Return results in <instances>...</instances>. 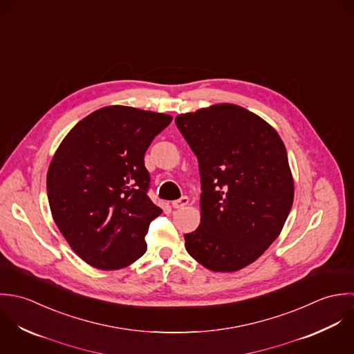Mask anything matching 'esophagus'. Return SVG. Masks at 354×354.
<instances>
[{
    "label": "esophagus",
    "mask_w": 354,
    "mask_h": 354,
    "mask_svg": "<svg viewBox=\"0 0 354 354\" xmlns=\"http://www.w3.org/2000/svg\"><path fill=\"white\" fill-rule=\"evenodd\" d=\"M187 204H189V198H187V197H182V198L176 200V201H172V207H174L175 209H180V208L186 207Z\"/></svg>",
    "instance_id": "34e87169"
}]
</instances>
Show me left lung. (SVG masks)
I'll use <instances>...</instances> for the list:
<instances>
[{
	"mask_svg": "<svg viewBox=\"0 0 354 354\" xmlns=\"http://www.w3.org/2000/svg\"><path fill=\"white\" fill-rule=\"evenodd\" d=\"M175 123L198 158L201 221L186 250L213 272L254 263L279 236L294 179L277 130L235 104L180 113Z\"/></svg>",
	"mask_w": 354,
	"mask_h": 354,
	"instance_id": "left-lung-1",
	"label": "left lung"
}]
</instances>
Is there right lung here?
<instances>
[{
    "label": "right lung",
    "instance_id": "right-lung-1",
    "mask_svg": "<svg viewBox=\"0 0 354 354\" xmlns=\"http://www.w3.org/2000/svg\"><path fill=\"white\" fill-rule=\"evenodd\" d=\"M171 115L111 105L72 127L59 145L46 176L52 216L88 266L115 271L147 249L145 235L161 214L147 197L145 151Z\"/></svg>",
    "mask_w": 354,
    "mask_h": 354
}]
</instances>
